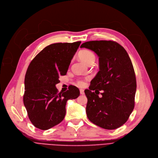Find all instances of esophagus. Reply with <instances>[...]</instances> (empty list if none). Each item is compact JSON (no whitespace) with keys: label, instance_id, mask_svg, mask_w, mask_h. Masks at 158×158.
<instances>
[{"label":"esophagus","instance_id":"34e87169","mask_svg":"<svg viewBox=\"0 0 158 158\" xmlns=\"http://www.w3.org/2000/svg\"><path fill=\"white\" fill-rule=\"evenodd\" d=\"M80 93L81 94H84V90L82 89H80Z\"/></svg>","mask_w":158,"mask_h":158}]
</instances>
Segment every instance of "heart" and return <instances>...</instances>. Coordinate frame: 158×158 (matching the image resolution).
<instances>
[{
    "mask_svg": "<svg viewBox=\"0 0 158 158\" xmlns=\"http://www.w3.org/2000/svg\"><path fill=\"white\" fill-rule=\"evenodd\" d=\"M78 56L81 60H82L88 65L90 63L94 62L95 60V55L94 54V52L87 49L81 51L79 52ZM77 84L80 86H83L84 85V81L82 80H78L77 81Z\"/></svg>",
    "mask_w": 158,
    "mask_h": 158,
    "instance_id": "1",
    "label": "heart"
}]
</instances>
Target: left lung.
I'll return each instance as SVG.
<instances>
[{"mask_svg":"<svg viewBox=\"0 0 158 158\" xmlns=\"http://www.w3.org/2000/svg\"><path fill=\"white\" fill-rule=\"evenodd\" d=\"M80 48L93 51L99 57L100 71L85 90L87 118L103 129H116L127 121L134 107L136 79L131 58L114 41H89Z\"/></svg>","mask_w":158,"mask_h":158,"instance_id":"8db88e82","label":"left lung"}]
</instances>
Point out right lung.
Listing matches in <instances>:
<instances>
[{
  "instance_id": "1",
  "label": "right lung",
  "mask_w": 158,
  "mask_h": 158,
  "mask_svg": "<svg viewBox=\"0 0 158 158\" xmlns=\"http://www.w3.org/2000/svg\"><path fill=\"white\" fill-rule=\"evenodd\" d=\"M81 42L55 43L42 49L29 64L25 80L24 106L32 124L41 130L51 129L64 119L68 100L76 99L79 89L71 85L58 93L59 77L65 75Z\"/></svg>"
}]
</instances>
